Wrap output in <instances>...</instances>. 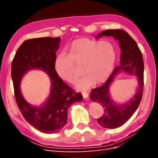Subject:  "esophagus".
I'll return each instance as SVG.
<instances>
[{
  "mask_svg": "<svg viewBox=\"0 0 158 158\" xmlns=\"http://www.w3.org/2000/svg\"><path fill=\"white\" fill-rule=\"evenodd\" d=\"M82 96H83L84 99H87V98H88V94L86 92H83Z\"/></svg>",
  "mask_w": 158,
  "mask_h": 158,
  "instance_id": "34e87169",
  "label": "esophagus"
}]
</instances>
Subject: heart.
Segmentation results:
<instances>
[{
  "instance_id": "heart-1",
  "label": "heart",
  "mask_w": 158,
  "mask_h": 158,
  "mask_svg": "<svg viewBox=\"0 0 158 158\" xmlns=\"http://www.w3.org/2000/svg\"><path fill=\"white\" fill-rule=\"evenodd\" d=\"M117 59V51L109 41L80 38L72 43L69 55L60 52L55 60V70L59 77L70 84L80 74L74 63L83 66L85 74L75 84L79 91H85L95 84L105 82L111 75Z\"/></svg>"
}]
</instances>
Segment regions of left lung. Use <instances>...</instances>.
<instances>
[{
  "label": "left lung",
  "mask_w": 158,
  "mask_h": 158,
  "mask_svg": "<svg viewBox=\"0 0 158 158\" xmlns=\"http://www.w3.org/2000/svg\"><path fill=\"white\" fill-rule=\"evenodd\" d=\"M103 36L113 37L118 41L121 51L120 64L102 86L93 89L90 99L99 103L104 109L103 115L97 121L100 126L116 128L125 123L136 111L141 102L144 88V61L142 52L136 41L126 31L121 30H107L95 37L98 40ZM135 75L137 79V88L133 97L125 103L114 101L110 93L114 79L119 73Z\"/></svg>",
  "instance_id": "1"
}]
</instances>
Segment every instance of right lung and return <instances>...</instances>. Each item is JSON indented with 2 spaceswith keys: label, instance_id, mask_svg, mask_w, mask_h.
Returning <instances> with one entry per match:
<instances>
[{
  "label": "right lung",
  "instance_id": "obj_1",
  "mask_svg": "<svg viewBox=\"0 0 158 158\" xmlns=\"http://www.w3.org/2000/svg\"><path fill=\"white\" fill-rule=\"evenodd\" d=\"M60 37L35 38L22 43L12 63L11 76L18 107L30 125L44 133L59 131L67 122V112L72 104L83 100L82 95L74 90L59 78L55 70L56 52ZM44 71L50 78V94L40 106L28 103L21 92V82L28 71Z\"/></svg>",
  "mask_w": 158,
  "mask_h": 158
}]
</instances>
